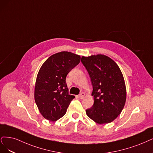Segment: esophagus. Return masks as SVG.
<instances>
[{"mask_svg":"<svg viewBox=\"0 0 153 153\" xmlns=\"http://www.w3.org/2000/svg\"><path fill=\"white\" fill-rule=\"evenodd\" d=\"M85 93H81L79 95H78V97L80 98V99H82V98H84V97H85Z\"/></svg>","mask_w":153,"mask_h":153,"instance_id":"1","label":"esophagus"}]
</instances>
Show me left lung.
I'll return each mask as SVG.
<instances>
[{
	"label": "left lung",
	"instance_id": "left-lung-1",
	"mask_svg": "<svg viewBox=\"0 0 153 153\" xmlns=\"http://www.w3.org/2000/svg\"><path fill=\"white\" fill-rule=\"evenodd\" d=\"M81 62L89 74L94 97V103L86 110V114L98 124L111 123L120 114L126 102V86L120 68L103 55L82 56Z\"/></svg>",
	"mask_w": 153,
	"mask_h": 153
}]
</instances>
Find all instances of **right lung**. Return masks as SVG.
<instances>
[{
  "label": "right lung",
  "instance_id": "1",
  "mask_svg": "<svg viewBox=\"0 0 153 153\" xmlns=\"http://www.w3.org/2000/svg\"><path fill=\"white\" fill-rule=\"evenodd\" d=\"M80 60V56L62 51L51 55L42 64L37 74L34 97L45 119L56 121L65 114L75 98L68 94L66 77Z\"/></svg>",
  "mask_w": 153,
  "mask_h": 153
}]
</instances>
